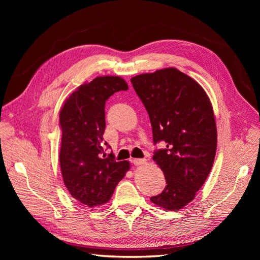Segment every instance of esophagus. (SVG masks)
<instances>
[{
    "label": "esophagus",
    "mask_w": 260,
    "mask_h": 260,
    "mask_svg": "<svg viewBox=\"0 0 260 260\" xmlns=\"http://www.w3.org/2000/svg\"><path fill=\"white\" fill-rule=\"evenodd\" d=\"M132 162L135 164L136 166H141V165L146 164V159H144V158H135V159H132Z\"/></svg>",
    "instance_id": "1"
}]
</instances>
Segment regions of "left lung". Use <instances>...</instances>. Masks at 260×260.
Returning a JSON list of instances; mask_svg holds the SVG:
<instances>
[{"mask_svg":"<svg viewBox=\"0 0 260 260\" xmlns=\"http://www.w3.org/2000/svg\"><path fill=\"white\" fill-rule=\"evenodd\" d=\"M151 120L156 149L153 160L162 170L166 187L152 196L156 206L179 210L192 202L205 182L217 149V127L206 92L176 68L131 78Z\"/></svg>","mask_w":260,"mask_h":260,"instance_id":"1","label":"left lung"}]
</instances>
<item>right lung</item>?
Listing matches in <instances>:
<instances>
[{"label": "right lung", "mask_w": 260, "mask_h": 260, "mask_svg": "<svg viewBox=\"0 0 260 260\" xmlns=\"http://www.w3.org/2000/svg\"><path fill=\"white\" fill-rule=\"evenodd\" d=\"M127 90L120 77H98L80 85L60 109L61 176L70 195L89 207L111 200L130 168L127 160L116 161L112 154L106 157L104 145H109L103 140L105 102L115 92Z\"/></svg>", "instance_id": "add662e5"}]
</instances>
